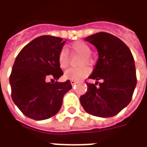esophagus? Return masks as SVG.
<instances>
[{"label": "esophagus", "instance_id": "obj_1", "mask_svg": "<svg viewBox=\"0 0 147 147\" xmlns=\"http://www.w3.org/2000/svg\"><path fill=\"white\" fill-rule=\"evenodd\" d=\"M71 84L72 86H74L75 84H76V81H74V80H71Z\"/></svg>", "mask_w": 147, "mask_h": 147}]
</instances>
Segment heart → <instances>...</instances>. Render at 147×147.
<instances>
[{
  "instance_id": "1",
  "label": "heart",
  "mask_w": 147,
  "mask_h": 147,
  "mask_svg": "<svg viewBox=\"0 0 147 147\" xmlns=\"http://www.w3.org/2000/svg\"><path fill=\"white\" fill-rule=\"evenodd\" d=\"M71 49L77 53L83 55V57L80 61V65L83 64H89L91 63L90 55H91V49L89 45L84 42H74L71 45ZM68 51L66 49H62L59 54H58V64L61 68L65 69L68 66ZM90 70L88 67L85 66H82L80 67H71L68 68L64 72V78L67 80L79 81L84 79L89 74Z\"/></svg>"
}]
</instances>
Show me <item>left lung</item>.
<instances>
[{"mask_svg": "<svg viewBox=\"0 0 147 147\" xmlns=\"http://www.w3.org/2000/svg\"><path fill=\"white\" fill-rule=\"evenodd\" d=\"M95 46L98 59L89 79L99 83H86L87 90L80 97L84 110L93 116L111 117L128 105L136 88L135 61L129 48L120 38L100 32L85 38Z\"/></svg>", "mask_w": 147, "mask_h": 147, "instance_id": "left-lung-1", "label": "left lung"}]
</instances>
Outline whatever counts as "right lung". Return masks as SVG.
Returning a JSON list of instances; mask_svg holds the SVG:
<instances>
[{"instance_id": "right-lung-1", "label": "right lung", "mask_w": 147, "mask_h": 147, "mask_svg": "<svg viewBox=\"0 0 147 147\" xmlns=\"http://www.w3.org/2000/svg\"><path fill=\"white\" fill-rule=\"evenodd\" d=\"M65 42L50 35L38 37L25 45L16 58L9 78L11 98L26 117L42 120L56 115L64 95L71 89L69 80L47 82L49 77L57 80L63 75L58 54Z\"/></svg>"}]
</instances>
